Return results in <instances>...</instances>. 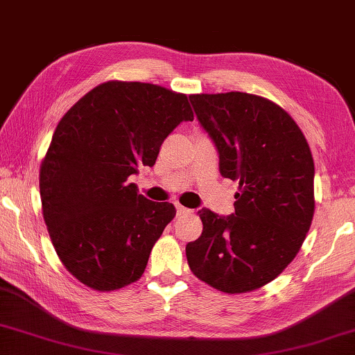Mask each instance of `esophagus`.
Listing matches in <instances>:
<instances>
[{"mask_svg":"<svg viewBox=\"0 0 355 355\" xmlns=\"http://www.w3.org/2000/svg\"><path fill=\"white\" fill-rule=\"evenodd\" d=\"M191 209H188V208H184V206H182V205H177V214L178 216H186V214H191Z\"/></svg>","mask_w":355,"mask_h":355,"instance_id":"34e87169","label":"esophagus"}]
</instances>
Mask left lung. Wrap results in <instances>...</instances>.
<instances>
[{
  "label": "left lung",
  "mask_w": 355,
  "mask_h": 355,
  "mask_svg": "<svg viewBox=\"0 0 355 355\" xmlns=\"http://www.w3.org/2000/svg\"><path fill=\"white\" fill-rule=\"evenodd\" d=\"M189 101L217 147L222 177L239 182V192L234 214L198 211L203 233L186 245V257L211 287L251 292L282 273L311 228V147L290 114L261 96L230 92Z\"/></svg>",
  "instance_id": "left-lung-1"
}]
</instances>
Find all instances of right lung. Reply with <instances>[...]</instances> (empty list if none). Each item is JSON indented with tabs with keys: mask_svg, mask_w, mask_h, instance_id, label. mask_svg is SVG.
Listing matches in <instances>:
<instances>
[{
	"mask_svg": "<svg viewBox=\"0 0 355 355\" xmlns=\"http://www.w3.org/2000/svg\"><path fill=\"white\" fill-rule=\"evenodd\" d=\"M188 96L141 82L101 83L57 124L40 167L44 223L68 272L110 292L138 281L175 217L128 177L155 164L163 141L192 121Z\"/></svg>",
	"mask_w": 355,
	"mask_h": 355,
	"instance_id": "add662e5",
	"label": "right lung"
}]
</instances>
